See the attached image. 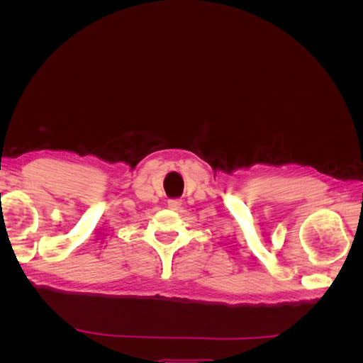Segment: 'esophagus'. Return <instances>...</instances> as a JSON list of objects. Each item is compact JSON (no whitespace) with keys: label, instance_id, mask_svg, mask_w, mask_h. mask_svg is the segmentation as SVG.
Instances as JSON below:
<instances>
[{"label":"esophagus","instance_id":"obj_1","mask_svg":"<svg viewBox=\"0 0 363 363\" xmlns=\"http://www.w3.org/2000/svg\"><path fill=\"white\" fill-rule=\"evenodd\" d=\"M182 206V200L180 199H172V200H168V207L172 208V211H179Z\"/></svg>","mask_w":363,"mask_h":363}]
</instances>
